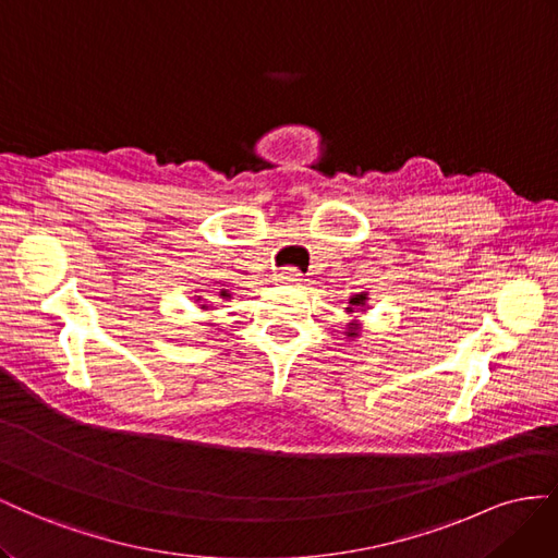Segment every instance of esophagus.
I'll return each instance as SVG.
<instances>
[{
	"mask_svg": "<svg viewBox=\"0 0 558 558\" xmlns=\"http://www.w3.org/2000/svg\"><path fill=\"white\" fill-rule=\"evenodd\" d=\"M278 280L284 284H301L304 282V276H301L296 268H282L278 274Z\"/></svg>",
	"mask_w": 558,
	"mask_h": 558,
	"instance_id": "34e87169",
	"label": "esophagus"
}]
</instances>
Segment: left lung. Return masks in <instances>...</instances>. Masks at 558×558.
Here are the masks:
<instances>
[{
	"label": "left lung",
	"instance_id": "1",
	"mask_svg": "<svg viewBox=\"0 0 558 558\" xmlns=\"http://www.w3.org/2000/svg\"><path fill=\"white\" fill-rule=\"evenodd\" d=\"M364 306H367V294H355L353 299H350V308H348V313H353L355 308H364ZM348 337H355V327H350Z\"/></svg>",
	"mask_w": 558,
	"mask_h": 558
}]
</instances>
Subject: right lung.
Listing matches in <instances>:
<instances>
[{
  "mask_svg": "<svg viewBox=\"0 0 558 558\" xmlns=\"http://www.w3.org/2000/svg\"><path fill=\"white\" fill-rule=\"evenodd\" d=\"M219 296H221V299H227V296H229V294H227V292H221V294H219ZM201 308H208V306H201Z\"/></svg>",
  "mask_w": 558,
  "mask_h": 558,
  "instance_id": "1",
  "label": "right lung"
}]
</instances>
